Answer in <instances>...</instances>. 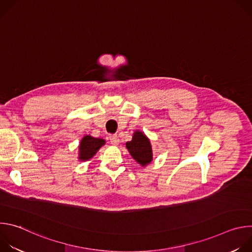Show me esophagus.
I'll list each match as a JSON object with an SVG mask.
<instances>
[{"mask_svg": "<svg viewBox=\"0 0 252 252\" xmlns=\"http://www.w3.org/2000/svg\"><path fill=\"white\" fill-rule=\"evenodd\" d=\"M111 142H112V145L118 146L119 143H120V138H119V136H118V135H112V136H111Z\"/></svg>", "mask_w": 252, "mask_h": 252, "instance_id": "esophagus-1", "label": "esophagus"}]
</instances>
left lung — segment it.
<instances>
[{
	"label": "left lung",
	"mask_w": 252,
	"mask_h": 252,
	"mask_svg": "<svg viewBox=\"0 0 252 252\" xmlns=\"http://www.w3.org/2000/svg\"><path fill=\"white\" fill-rule=\"evenodd\" d=\"M126 147L132 158L142 167L148 166L153 161V148L150 138L145 132L134 130L132 139L126 141Z\"/></svg>",
	"instance_id": "1"
}]
</instances>
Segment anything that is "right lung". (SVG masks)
<instances>
[{
    "label": "right lung",
    "mask_w": 252,
    "mask_h": 252,
    "mask_svg": "<svg viewBox=\"0 0 252 252\" xmlns=\"http://www.w3.org/2000/svg\"><path fill=\"white\" fill-rule=\"evenodd\" d=\"M105 145V140L99 137H94L86 134L80 141L78 158L81 161H88L94 158L98 150Z\"/></svg>",
    "instance_id": "obj_1"
}]
</instances>
